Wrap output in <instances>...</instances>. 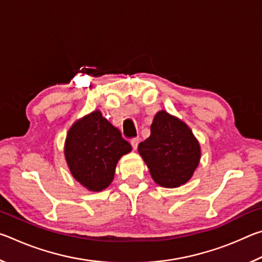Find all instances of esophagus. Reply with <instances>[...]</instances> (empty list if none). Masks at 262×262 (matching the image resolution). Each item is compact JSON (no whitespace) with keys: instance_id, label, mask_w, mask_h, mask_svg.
<instances>
[{"instance_id":"obj_1","label":"esophagus","mask_w":262,"mask_h":262,"mask_svg":"<svg viewBox=\"0 0 262 262\" xmlns=\"http://www.w3.org/2000/svg\"><path fill=\"white\" fill-rule=\"evenodd\" d=\"M139 142H140L139 137H135V139H133V140L130 141V144H132L133 149H134V150L137 149V145H139Z\"/></svg>"}]
</instances>
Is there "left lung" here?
<instances>
[{"mask_svg":"<svg viewBox=\"0 0 262 262\" xmlns=\"http://www.w3.org/2000/svg\"><path fill=\"white\" fill-rule=\"evenodd\" d=\"M151 134L139 144V154L154 181L176 188L192 178L201 158V147L186 123L166 111H158L150 126Z\"/></svg>","mask_w":262,"mask_h":262,"instance_id":"left-lung-1","label":"left lung"}]
</instances>
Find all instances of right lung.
<instances>
[{"label":"right lung","instance_id":"add662e5","mask_svg":"<svg viewBox=\"0 0 262 262\" xmlns=\"http://www.w3.org/2000/svg\"><path fill=\"white\" fill-rule=\"evenodd\" d=\"M130 151L132 145L99 110L75 121L64 142V157L70 173L91 192L108 187L119 159Z\"/></svg>","mask_w":262,"mask_h":262}]
</instances>
